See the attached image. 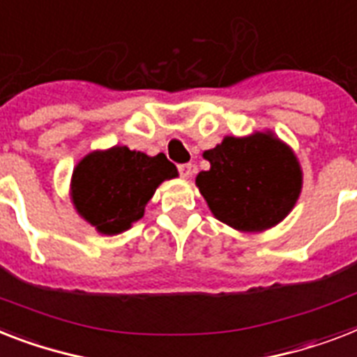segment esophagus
<instances>
[{
    "label": "esophagus",
    "mask_w": 357,
    "mask_h": 357,
    "mask_svg": "<svg viewBox=\"0 0 357 357\" xmlns=\"http://www.w3.org/2000/svg\"><path fill=\"white\" fill-rule=\"evenodd\" d=\"M178 170H179V174L183 176V178H190L194 172V167L190 163H185V165H179Z\"/></svg>",
    "instance_id": "esophagus-1"
}]
</instances>
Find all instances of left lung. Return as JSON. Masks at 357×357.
<instances>
[{"label": "left lung", "instance_id": "obj_1", "mask_svg": "<svg viewBox=\"0 0 357 357\" xmlns=\"http://www.w3.org/2000/svg\"><path fill=\"white\" fill-rule=\"evenodd\" d=\"M211 169L196 176V187L214 218L242 233H262L280 224L303 188L295 152L271 130L244 137L225 135L205 150Z\"/></svg>", "mask_w": 357, "mask_h": 357}]
</instances>
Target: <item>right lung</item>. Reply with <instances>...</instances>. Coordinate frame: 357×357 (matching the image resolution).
Instances as JSON below:
<instances>
[{
    "instance_id": "1",
    "label": "right lung",
    "mask_w": 357,
    "mask_h": 357,
    "mask_svg": "<svg viewBox=\"0 0 357 357\" xmlns=\"http://www.w3.org/2000/svg\"><path fill=\"white\" fill-rule=\"evenodd\" d=\"M172 178H178V169L165 153L146 155L117 144L78 161L69 194L80 218L97 233L113 236L143 218L155 188Z\"/></svg>"
}]
</instances>
